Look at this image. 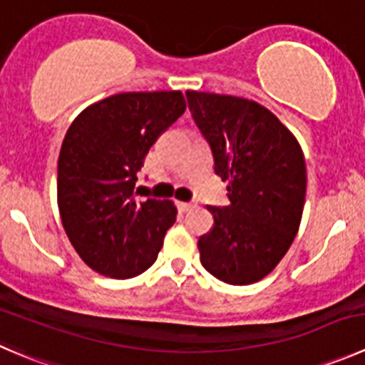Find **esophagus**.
<instances>
[{
	"mask_svg": "<svg viewBox=\"0 0 365 365\" xmlns=\"http://www.w3.org/2000/svg\"><path fill=\"white\" fill-rule=\"evenodd\" d=\"M176 207H178L180 212H187L192 208V203H187V201H176Z\"/></svg>",
	"mask_w": 365,
	"mask_h": 365,
	"instance_id": "1",
	"label": "esophagus"
}]
</instances>
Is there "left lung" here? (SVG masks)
<instances>
[{"mask_svg": "<svg viewBox=\"0 0 365 365\" xmlns=\"http://www.w3.org/2000/svg\"><path fill=\"white\" fill-rule=\"evenodd\" d=\"M185 94L210 144L215 175L228 182V207H207L214 225L197 240L201 264L225 284H255L280 264L298 233L307 192L303 150L257 101Z\"/></svg>", "mask_w": 365, "mask_h": 365, "instance_id": "8db88e82", "label": "left lung"}]
</instances>
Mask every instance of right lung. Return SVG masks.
Here are the masks:
<instances>
[{
	"instance_id": "right-lung-1",
	"label": "right lung",
	"mask_w": 365,
	"mask_h": 365,
	"mask_svg": "<svg viewBox=\"0 0 365 365\" xmlns=\"http://www.w3.org/2000/svg\"><path fill=\"white\" fill-rule=\"evenodd\" d=\"M185 108L180 91L114 94L81 110L63 137L60 219L81 260L103 277L146 271L175 225L171 200L139 201L133 190L150 148Z\"/></svg>"
}]
</instances>
